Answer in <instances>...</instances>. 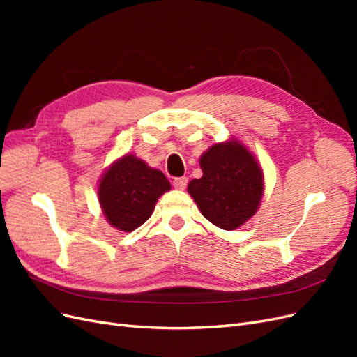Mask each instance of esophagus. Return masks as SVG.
Returning a JSON list of instances; mask_svg holds the SVG:
<instances>
[{
  "label": "esophagus",
  "mask_w": 357,
  "mask_h": 357,
  "mask_svg": "<svg viewBox=\"0 0 357 357\" xmlns=\"http://www.w3.org/2000/svg\"><path fill=\"white\" fill-rule=\"evenodd\" d=\"M172 186H174L178 190L186 189V186H188V177H177V178H174V180H172Z\"/></svg>",
  "instance_id": "1"
}]
</instances>
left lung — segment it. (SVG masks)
<instances>
[{
  "instance_id": "obj_1",
  "label": "left lung",
  "mask_w": 357,
  "mask_h": 357,
  "mask_svg": "<svg viewBox=\"0 0 357 357\" xmlns=\"http://www.w3.org/2000/svg\"><path fill=\"white\" fill-rule=\"evenodd\" d=\"M202 177L188 192L202 215L226 231L240 228L256 213L264 195V176L255 156L240 142L218 143L205 152Z\"/></svg>"
}]
</instances>
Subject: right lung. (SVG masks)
Wrapping results in <instances>:
<instances>
[{
    "mask_svg": "<svg viewBox=\"0 0 357 357\" xmlns=\"http://www.w3.org/2000/svg\"><path fill=\"white\" fill-rule=\"evenodd\" d=\"M171 189L164 172L126 155L104 172L98 198L105 219L114 228L131 232L152 215L158 198Z\"/></svg>",
    "mask_w": 357,
    "mask_h": 357,
    "instance_id": "right-lung-1",
    "label": "right lung"
}]
</instances>
